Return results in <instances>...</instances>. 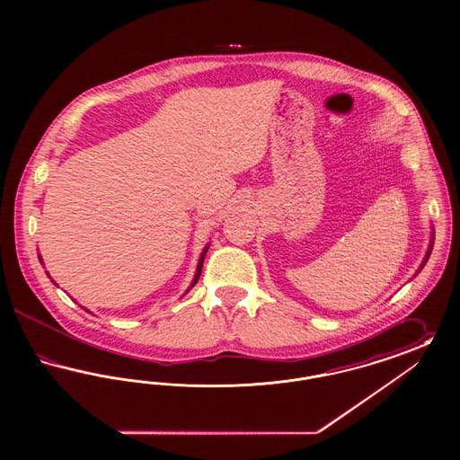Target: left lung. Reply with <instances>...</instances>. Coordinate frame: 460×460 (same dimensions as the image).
Listing matches in <instances>:
<instances>
[{
	"instance_id": "obj_1",
	"label": "left lung",
	"mask_w": 460,
	"mask_h": 460,
	"mask_svg": "<svg viewBox=\"0 0 460 460\" xmlns=\"http://www.w3.org/2000/svg\"><path fill=\"white\" fill-rule=\"evenodd\" d=\"M429 253H431V252H428V257H429ZM428 257H426V261H428Z\"/></svg>"
}]
</instances>
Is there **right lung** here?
Here are the masks:
<instances>
[{"instance_id": "obj_1", "label": "right lung", "mask_w": 460, "mask_h": 460, "mask_svg": "<svg viewBox=\"0 0 460 460\" xmlns=\"http://www.w3.org/2000/svg\"><path fill=\"white\" fill-rule=\"evenodd\" d=\"M207 250H208V248H205V252H203V255H201V259H199V262H198L197 276H195V281H193L191 288L197 285L198 278H199V274H201V267H203V259H205V253H207Z\"/></svg>"}]
</instances>
